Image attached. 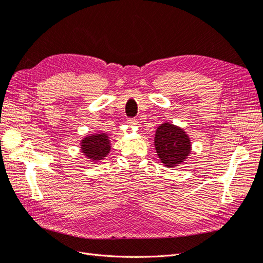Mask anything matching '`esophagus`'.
I'll list each match as a JSON object with an SVG mask.
<instances>
[{"instance_id": "34e87169", "label": "esophagus", "mask_w": 263, "mask_h": 263, "mask_svg": "<svg viewBox=\"0 0 263 263\" xmlns=\"http://www.w3.org/2000/svg\"><path fill=\"white\" fill-rule=\"evenodd\" d=\"M127 124H128L129 126H136L138 124V121L136 118H128L127 119Z\"/></svg>"}]
</instances>
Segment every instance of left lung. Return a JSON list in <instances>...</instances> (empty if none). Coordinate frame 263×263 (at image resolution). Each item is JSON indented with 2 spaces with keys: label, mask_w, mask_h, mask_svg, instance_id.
I'll list each match as a JSON object with an SVG mask.
<instances>
[{
  "label": "left lung",
  "mask_w": 263,
  "mask_h": 263,
  "mask_svg": "<svg viewBox=\"0 0 263 263\" xmlns=\"http://www.w3.org/2000/svg\"><path fill=\"white\" fill-rule=\"evenodd\" d=\"M155 146L158 157L168 168L182 163L191 154V140L186 133L170 123H163L157 128Z\"/></svg>",
  "instance_id": "left-lung-1"
}]
</instances>
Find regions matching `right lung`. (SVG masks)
<instances>
[{
	"instance_id": "right-lung-1",
	"label": "right lung",
	"mask_w": 263,
	"mask_h": 263,
	"mask_svg": "<svg viewBox=\"0 0 263 263\" xmlns=\"http://www.w3.org/2000/svg\"><path fill=\"white\" fill-rule=\"evenodd\" d=\"M110 150L109 137L106 134H93L81 140V151L92 161L104 159Z\"/></svg>"
}]
</instances>
